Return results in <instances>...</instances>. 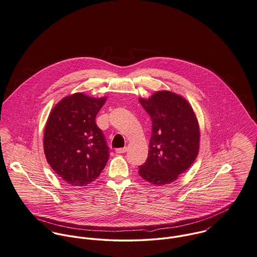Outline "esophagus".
I'll return each instance as SVG.
<instances>
[{"instance_id":"1","label":"esophagus","mask_w":257,"mask_h":257,"mask_svg":"<svg viewBox=\"0 0 257 257\" xmlns=\"http://www.w3.org/2000/svg\"><path fill=\"white\" fill-rule=\"evenodd\" d=\"M127 151V148H118V149H116V153H118V154H122V153H125Z\"/></svg>"}]
</instances>
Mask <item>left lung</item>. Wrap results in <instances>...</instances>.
Returning <instances> with one entry per match:
<instances>
[{
	"mask_svg": "<svg viewBox=\"0 0 257 257\" xmlns=\"http://www.w3.org/2000/svg\"><path fill=\"white\" fill-rule=\"evenodd\" d=\"M140 104L152 120L148 158L139 175L161 186L174 182L195 161L199 152L200 129L191 105L182 96L163 90Z\"/></svg>",
	"mask_w": 257,
	"mask_h": 257,
	"instance_id": "left-lung-1",
	"label": "left lung"
}]
</instances>
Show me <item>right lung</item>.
<instances>
[{"instance_id": "obj_1", "label": "right lung", "mask_w": 257, "mask_h": 257, "mask_svg": "<svg viewBox=\"0 0 257 257\" xmlns=\"http://www.w3.org/2000/svg\"><path fill=\"white\" fill-rule=\"evenodd\" d=\"M106 100L75 93L58 102L48 117L43 141L47 162L72 186L93 182L109 159L104 135L95 122Z\"/></svg>"}]
</instances>
